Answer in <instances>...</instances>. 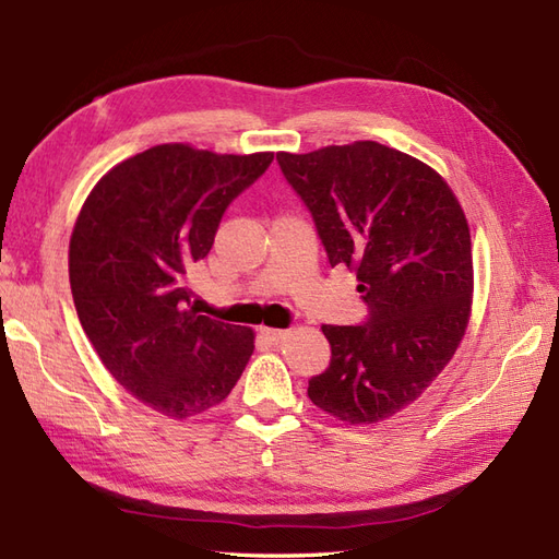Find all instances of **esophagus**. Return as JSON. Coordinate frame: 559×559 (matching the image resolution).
I'll list each match as a JSON object with an SVG mask.
<instances>
[{
    "label": "esophagus",
    "mask_w": 559,
    "mask_h": 559,
    "mask_svg": "<svg viewBox=\"0 0 559 559\" xmlns=\"http://www.w3.org/2000/svg\"><path fill=\"white\" fill-rule=\"evenodd\" d=\"M261 334L267 338L272 344H280L282 338H287V330H272V326H261Z\"/></svg>",
    "instance_id": "1"
}]
</instances>
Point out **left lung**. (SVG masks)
<instances>
[{"label": "left lung", "mask_w": 559, "mask_h": 559, "mask_svg": "<svg viewBox=\"0 0 559 559\" xmlns=\"http://www.w3.org/2000/svg\"><path fill=\"white\" fill-rule=\"evenodd\" d=\"M330 265L356 270L367 316L322 324L330 367L308 396L350 425L396 415L453 358L472 304L469 227L451 187L425 163L377 142L277 154Z\"/></svg>", "instance_id": "left-lung-1"}]
</instances>
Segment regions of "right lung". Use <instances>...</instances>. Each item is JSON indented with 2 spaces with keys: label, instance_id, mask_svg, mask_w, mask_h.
<instances>
[{
  "label": "right lung",
  "instance_id": "right-lung-1",
  "mask_svg": "<svg viewBox=\"0 0 559 559\" xmlns=\"http://www.w3.org/2000/svg\"><path fill=\"white\" fill-rule=\"evenodd\" d=\"M272 158L152 146L108 170L78 215L68 275L80 324L116 382L156 413H206L251 358V330L189 306L187 272Z\"/></svg>",
  "mask_w": 559,
  "mask_h": 559
}]
</instances>
